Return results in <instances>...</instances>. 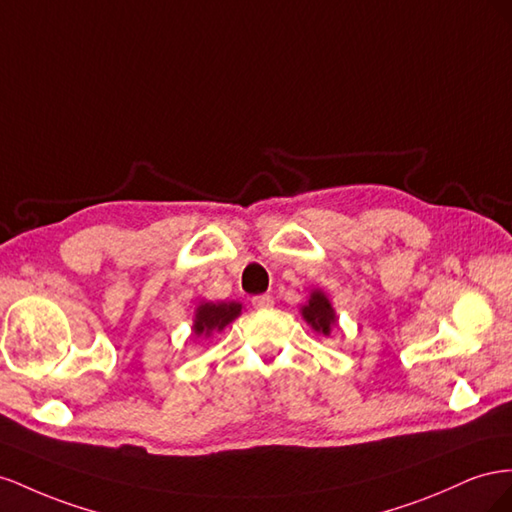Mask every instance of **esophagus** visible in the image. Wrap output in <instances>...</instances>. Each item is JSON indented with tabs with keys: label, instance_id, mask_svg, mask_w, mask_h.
<instances>
[{
	"label": "esophagus",
	"instance_id": "esophagus-1",
	"mask_svg": "<svg viewBox=\"0 0 512 512\" xmlns=\"http://www.w3.org/2000/svg\"><path fill=\"white\" fill-rule=\"evenodd\" d=\"M253 306L255 309H270V306H274V298L268 296V294H261V296H253Z\"/></svg>",
	"mask_w": 512,
	"mask_h": 512
}]
</instances>
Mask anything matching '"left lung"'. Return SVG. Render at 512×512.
Wrapping results in <instances>:
<instances>
[{
  "instance_id": "1",
  "label": "left lung",
  "mask_w": 512,
  "mask_h": 512,
  "mask_svg": "<svg viewBox=\"0 0 512 512\" xmlns=\"http://www.w3.org/2000/svg\"><path fill=\"white\" fill-rule=\"evenodd\" d=\"M300 315L313 328V332L324 334V337H330L332 328L337 326V311L328 298L324 289H311V296L300 306Z\"/></svg>"
}]
</instances>
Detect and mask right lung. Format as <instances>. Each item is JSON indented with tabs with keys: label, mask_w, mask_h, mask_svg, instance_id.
Segmentation results:
<instances>
[{
	"label": "right lung",
	"mask_w": 512,
	"mask_h": 512,
	"mask_svg": "<svg viewBox=\"0 0 512 512\" xmlns=\"http://www.w3.org/2000/svg\"><path fill=\"white\" fill-rule=\"evenodd\" d=\"M242 315L240 302H210L201 300L193 315V337L210 339L214 332H223L233 319Z\"/></svg>",
	"instance_id": "1"
}]
</instances>
